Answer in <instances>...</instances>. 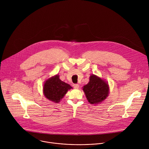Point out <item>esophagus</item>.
Returning <instances> with one entry per match:
<instances>
[{
  "mask_svg": "<svg viewBox=\"0 0 149 149\" xmlns=\"http://www.w3.org/2000/svg\"><path fill=\"white\" fill-rule=\"evenodd\" d=\"M73 87L75 89H78L79 88V85L78 84H74L73 85Z\"/></svg>",
  "mask_w": 149,
  "mask_h": 149,
  "instance_id": "34e87169",
  "label": "esophagus"
}]
</instances>
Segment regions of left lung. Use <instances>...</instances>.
I'll use <instances>...</instances> for the list:
<instances>
[{
	"label": "left lung",
	"instance_id": "1",
	"mask_svg": "<svg viewBox=\"0 0 149 149\" xmlns=\"http://www.w3.org/2000/svg\"><path fill=\"white\" fill-rule=\"evenodd\" d=\"M82 90L88 101L91 104L101 103L109 94L107 82L94 74L90 76L89 82L83 87Z\"/></svg>",
	"mask_w": 149,
	"mask_h": 149
}]
</instances>
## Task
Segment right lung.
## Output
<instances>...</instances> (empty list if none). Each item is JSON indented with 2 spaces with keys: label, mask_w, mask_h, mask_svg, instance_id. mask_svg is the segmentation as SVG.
I'll use <instances>...</instances> for the list:
<instances>
[{
  "label": "right lung",
  "mask_w": 149,
  "mask_h": 149,
  "mask_svg": "<svg viewBox=\"0 0 149 149\" xmlns=\"http://www.w3.org/2000/svg\"><path fill=\"white\" fill-rule=\"evenodd\" d=\"M71 88L72 87L70 85L62 81L59 79V76L56 75L45 81L43 92L45 97L49 100L58 103Z\"/></svg>",
  "instance_id": "right-lung-1"
}]
</instances>
